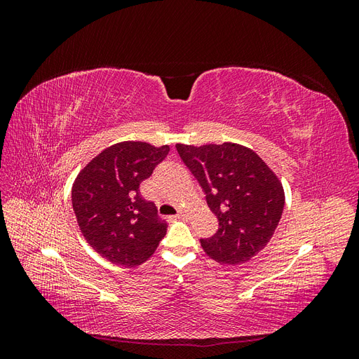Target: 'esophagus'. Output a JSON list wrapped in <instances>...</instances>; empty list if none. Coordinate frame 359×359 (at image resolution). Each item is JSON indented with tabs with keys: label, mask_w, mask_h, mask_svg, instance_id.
Masks as SVG:
<instances>
[{
	"label": "esophagus",
	"mask_w": 359,
	"mask_h": 359,
	"mask_svg": "<svg viewBox=\"0 0 359 359\" xmlns=\"http://www.w3.org/2000/svg\"><path fill=\"white\" fill-rule=\"evenodd\" d=\"M187 217V211L186 210H180L177 214V219H186Z\"/></svg>",
	"instance_id": "esophagus-1"
}]
</instances>
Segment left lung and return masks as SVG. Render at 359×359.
Segmentation results:
<instances>
[{"label":"left lung","instance_id":"obj_1","mask_svg":"<svg viewBox=\"0 0 359 359\" xmlns=\"http://www.w3.org/2000/svg\"><path fill=\"white\" fill-rule=\"evenodd\" d=\"M177 151L219 220L217 232L201 240L203 252L220 264L247 262L265 248L283 214L280 180L253 149L238 144H177Z\"/></svg>","mask_w":359,"mask_h":359}]
</instances>
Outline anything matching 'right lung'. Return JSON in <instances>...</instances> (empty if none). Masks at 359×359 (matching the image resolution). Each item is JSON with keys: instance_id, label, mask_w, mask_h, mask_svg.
<instances>
[{"instance_id": "right-lung-1", "label": "right lung", "mask_w": 359, "mask_h": 359, "mask_svg": "<svg viewBox=\"0 0 359 359\" xmlns=\"http://www.w3.org/2000/svg\"><path fill=\"white\" fill-rule=\"evenodd\" d=\"M169 147L115 144L94 157L74 180L72 205L79 229L97 253L121 266L148 260L165 238L168 223L140 196V182L166 158Z\"/></svg>"}]
</instances>
